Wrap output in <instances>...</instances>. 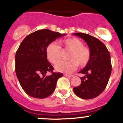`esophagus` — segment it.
<instances>
[{
  "mask_svg": "<svg viewBox=\"0 0 123 123\" xmlns=\"http://www.w3.org/2000/svg\"><path fill=\"white\" fill-rule=\"evenodd\" d=\"M64 75L66 77H73L74 75H70V74H64Z\"/></svg>",
  "mask_w": 123,
  "mask_h": 123,
  "instance_id": "1",
  "label": "esophagus"
}]
</instances>
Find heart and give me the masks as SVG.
Segmentation results:
<instances>
[{
  "instance_id": "1",
  "label": "heart",
  "mask_w": 123,
  "mask_h": 123,
  "mask_svg": "<svg viewBox=\"0 0 123 123\" xmlns=\"http://www.w3.org/2000/svg\"><path fill=\"white\" fill-rule=\"evenodd\" d=\"M64 49L70 51L68 56V61H58L61 58L62 51L59 46L50 43L46 49V54L48 61L52 64H56L55 69L59 72L71 73L77 68L85 67L90 61L91 52L90 49L84 46V43L80 39L72 37L63 40L61 42Z\"/></svg>"
}]
</instances>
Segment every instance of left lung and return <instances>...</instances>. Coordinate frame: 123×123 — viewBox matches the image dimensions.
<instances>
[{
  "label": "left lung",
  "mask_w": 123,
  "mask_h": 123,
  "mask_svg": "<svg viewBox=\"0 0 123 123\" xmlns=\"http://www.w3.org/2000/svg\"><path fill=\"white\" fill-rule=\"evenodd\" d=\"M86 42L91 52L90 61L79 73L85 74L80 78V86L73 88L74 93L83 99L95 98L106 88L111 74V56L105 44L87 34H73Z\"/></svg>",
  "instance_id": "8db88e82"
}]
</instances>
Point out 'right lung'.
Returning a JSON list of instances; mask_svg holds the SVG:
<instances>
[{"label": "right lung", "instance_id": "obj_1", "mask_svg": "<svg viewBox=\"0 0 123 123\" xmlns=\"http://www.w3.org/2000/svg\"><path fill=\"white\" fill-rule=\"evenodd\" d=\"M48 29L33 32L19 45L15 55V72L21 86L30 96L43 99L53 93L57 80L62 77L54 73L46 54L47 46L56 38L65 36ZM48 72L52 74L47 76Z\"/></svg>", "mask_w": 123, "mask_h": 123}]
</instances>
